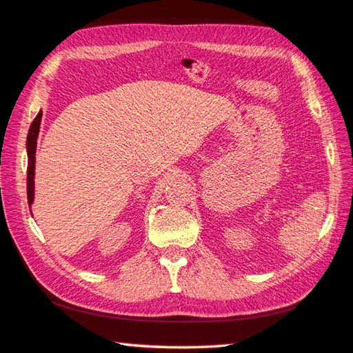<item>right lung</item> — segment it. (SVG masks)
I'll return each instance as SVG.
<instances>
[{"mask_svg": "<svg viewBox=\"0 0 353 353\" xmlns=\"http://www.w3.org/2000/svg\"><path fill=\"white\" fill-rule=\"evenodd\" d=\"M41 111L37 114L30 125V130L28 134V202L29 207L34 202V176H35V150H37V137L38 131H40L41 123Z\"/></svg>", "mask_w": 353, "mask_h": 353, "instance_id": "add662e5", "label": "right lung"}]
</instances>
